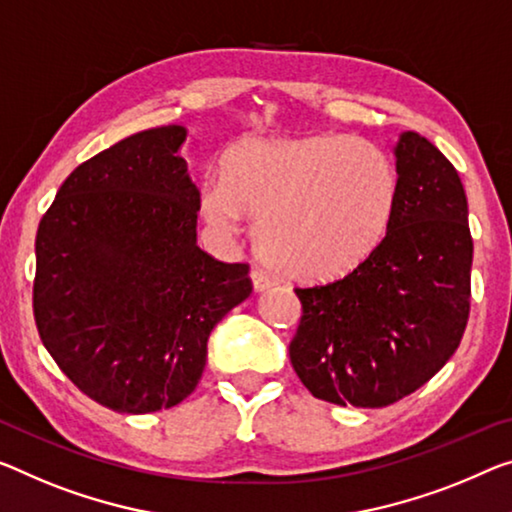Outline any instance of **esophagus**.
<instances>
[{"instance_id":"1","label":"esophagus","mask_w":512,"mask_h":512,"mask_svg":"<svg viewBox=\"0 0 512 512\" xmlns=\"http://www.w3.org/2000/svg\"><path fill=\"white\" fill-rule=\"evenodd\" d=\"M251 281H254V290H258V293H261V290H265V288L274 286V279L270 277V274L263 272V270H258V267H254V270H251Z\"/></svg>"}]
</instances>
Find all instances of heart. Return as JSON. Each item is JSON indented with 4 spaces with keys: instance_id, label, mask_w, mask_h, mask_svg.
I'll return each instance as SVG.
<instances>
[{
    "instance_id": "1",
    "label": "heart",
    "mask_w": 512,
    "mask_h": 512,
    "mask_svg": "<svg viewBox=\"0 0 512 512\" xmlns=\"http://www.w3.org/2000/svg\"><path fill=\"white\" fill-rule=\"evenodd\" d=\"M222 176L203 190V217L226 235L256 219L258 251L297 281H332L364 263L398 199L387 153L343 135L242 141Z\"/></svg>"
}]
</instances>
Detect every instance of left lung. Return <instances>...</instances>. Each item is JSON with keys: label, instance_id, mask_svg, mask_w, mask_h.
I'll return each mask as SVG.
<instances>
[{"label": "left lung", "instance_id": "1", "mask_svg": "<svg viewBox=\"0 0 512 512\" xmlns=\"http://www.w3.org/2000/svg\"><path fill=\"white\" fill-rule=\"evenodd\" d=\"M396 171V210L373 254L343 279L295 288L290 364L334 405L410 396L453 357L469 320L474 240L458 171L416 132L400 135Z\"/></svg>", "mask_w": 512, "mask_h": 512}]
</instances>
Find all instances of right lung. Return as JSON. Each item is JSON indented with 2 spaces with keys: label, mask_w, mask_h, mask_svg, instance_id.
<instances>
[{
  "label": "right lung",
  "mask_w": 512,
  "mask_h": 512,
  "mask_svg": "<svg viewBox=\"0 0 512 512\" xmlns=\"http://www.w3.org/2000/svg\"><path fill=\"white\" fill-rule=\"evenodd\" d=\"M185 137L164 125L93 155L38 224V334L68 380L114 412L190 396L212 327L254 288L247 263L196 247L201 199L178 155Z\"/></svg>",
  "instance_id": "add662e5"
}]
</instances>
